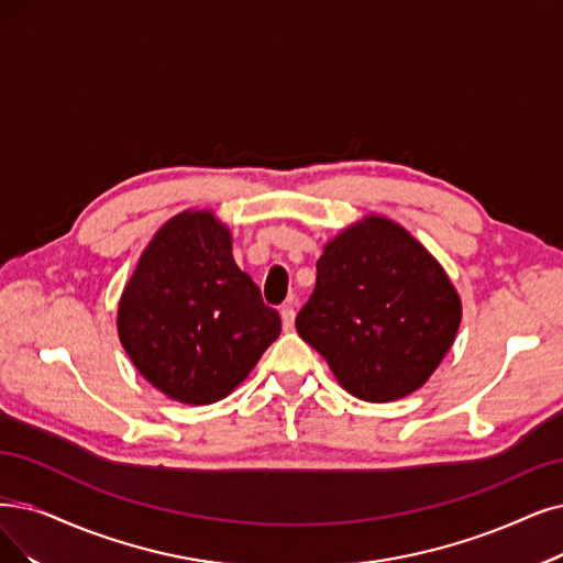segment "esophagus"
Masks as SVG:
<instances>
[{"mask_svg":"<svg viewBox=\"0 0 563 563\" xmlns=\"http://www.w3.org/2000/svg\"><path fill=\"white\" fill-rule=\"evenodd\" d=\"M294 298L288 300V305L282 307V325L284 330H294V323H296V309H294Z\"/></svg>","mask_w":563,"mask_h":563,"instance_id":"esophagus-1","label":"esophagus"}]
</instances>
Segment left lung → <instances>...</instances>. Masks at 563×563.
<instances>
[{
	"label": "left lung",
	"instance_id": "obj_1",
	"mask_svg": "<svg viewBox=\"0 0 563 563\" xmlns=\"http://www.w3.org/2000/svg\"><path fill=\"white\" fill-rule=\"evenodd\" d=\"M460 319L441 265L397 223L369 217L325 246L296 328L351 395L390 401L430 378Z\"/></svg>",
	"mask_w": 563,
	"mask_h": 563
}]
</instances>
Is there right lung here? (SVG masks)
<instances>
[{
    "label": "right lung",
    "instance_id": "add662e5",
    "mask_svg": "<svg viewBox=\"0 0 563 563\" xmlns=\"http://www.w3.org/2000/svg\"><path fill=\"white\" fill-rule=\"evenodd\" d=\"M122 346L152 386L187 404L227 397L282 332L279 311L208 212L170 219L143 252L118 313Z\"/></svg>",
    "mask_w": 563,
    "mask_h": 563
}]
</instances>
